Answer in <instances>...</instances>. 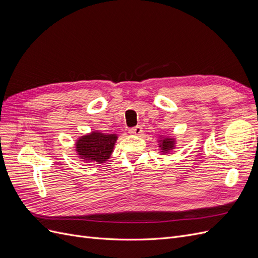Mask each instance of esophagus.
I'll list each match as a JSON object with an SVG mask.
<instances>
[{"label":"esophagus","mask_w":258,"mask_h":258,"mask_svg":"<svg viewBox=\"0 0 258 258\" xmlns=\"http://www.w3.org/2000/svg\"><path fill=\"white\" fill-rule=\"evenodd\" d=\"M129 134L130 135H135V136H141L143 134V128L141 126L134 127V128H131L129 130Z\"/></svg>","instance_id":"1"}]
</instances>
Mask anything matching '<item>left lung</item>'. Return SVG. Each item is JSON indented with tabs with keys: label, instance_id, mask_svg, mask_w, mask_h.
<instances>
[{
	"label": "left lung",
	"instance_id": "left-lung-1",
	"mask_svg": "<svg viewBox=\"0 0 258 258\" xmlns=\"http://www.w3.org/2000/svg\"><path fill=\"white\" fill-rule=\"evenodd\" d=\"M159 142H160L159 147L163 154H167L168 152H170L171 150H173L174 148L175 141L172 138H162Z\"/></svg>",
	"mask_w": 258,
	"mask_h": 258
}]
</instances>
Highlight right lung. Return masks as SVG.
Listing matches in <instances>:
<instances>
[{"instance_id":"right-lung-1","label":"right lung","mask_w":258,"mask_h":258,"mask_svg":"<svg viewBox=\"0 0 258 258\" xmlns=\"http://www.w3.org/2000/svg\"><path fill=\"white\" fill-rule=\"evenodd\" d=\"M116 140V135H104L100 131H93L77 140L75 148L77 155L85 162L103 163L112 155Z\"/></svg>"}]
</instances>
